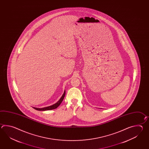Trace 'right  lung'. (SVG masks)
<instances>
[{
    "label": "right lung",
    "mask_w": 149,
    "mask_h": 149,
    "mask_svg": "<svg viewBox=\"0 0 149 149\" xmlns=\"http://www.w3.org/2000/svg\"><path fill=\"white\" fill-rule=\"evenodd\" d=\"M65 95V91H64V92L62 96V97H61L60 99L56 103H55L54 104L51 105V106H49V107H45V108H34L33 107V109H36V110H38V111H46V110H53V109H55L56 108H57L60 105L61 103H62V101L63 100L64 97V96Z\"/></svg>",
    "instance_id": "add662e5"
}]
</instances>
